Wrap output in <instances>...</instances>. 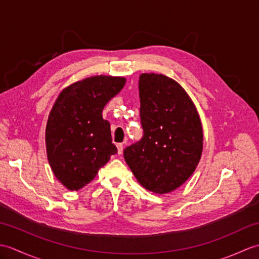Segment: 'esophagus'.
<instances>
[{"instance_id": "obj_1", "label": "esophagus", "mask_w": 259, "mask_h": 259, "mask_svg": "<svg viewBox=\"0 0 259 259\" xmlns=\"http://www.w3.org/2000/svg\"><path fill=\"white\" fill-rule=\"evenodd\" d=\"M118 148V155H121L123 152V144H117Z\"/></svg>"}]
</instances>
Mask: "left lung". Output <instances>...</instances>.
Here are the masks:
<instances>
[{
    "label": "left lung",
    "mask_w": 259,
    "mask_h": 259,
    "mask_svg": "<svg viewBox=\"0 0 259 259\" xmlns=\"http://www.w3.org/2000/svg\"><path fill=\"white\" fill-rule=\"evenodd\" d=\"M144 137L123 150L138 183L155 194L176 190L194 174L202 152V126L194 102L163 74L139 76Z\"/></svg>",
    "instance_id": "left-lung-1"
}]
</instances>
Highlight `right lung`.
I'll return each mask as SVG.
<instances>
[{
  "instance_id": "add662e5",
  "label": "right lung",
  "mask_w": 259,
  "mask_h": 259,
  "mask_svg": "<svg viewBox=\"0 0 259 259\" xmlns=\"http://www.w3.org/2000/svg\"><path fill=\"white\" fill-rule=\"evenodd\" d=\"M124 84L123 76H90L65 88L54 102L46 128L47 156L69 190L89 184L117 153L102 110Z\"/></svg>"
}]
</instances>
